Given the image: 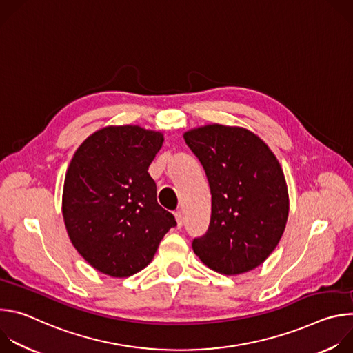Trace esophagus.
Wrapping results in <instances>:
<instances>
[{
  "instance_id": "obj_1",
  "label": "esophagus",
  "mask_w": 353,
  "mask_h": 353,
  "mask_svg": "<svg viewBox=\"0 0 353 353\" xmlns=\"http://www.w3.org/2000/svg\"><path fill=\"white\" fill-rule=\"evenodd\" d=\"M174 216H176V222H177V228H181L183 226V214H181V211H177L176 214H174Z\"/></svg>"
}]
</instances>
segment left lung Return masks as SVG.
<instances>
[{"mask_svg": "<svg viewBox=\"0 0 353 353\" xmlns=\"http://www.w3.org/2000/svg\"><path fill=\"white\" fill-rule=\"evenodd\" d=\"M211 188V221L192 240L211 270L237 275L265 261L279 243L289 214L283 172L271 149L240 127L205 125L184 134Z\"/></svg>", "mask_w": 353, "mask_h": 353, "instance_id": "left-lung-1", "label": "left lung"}]
</instances>
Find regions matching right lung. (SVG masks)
<instances>
[{
  "instance_id": "right-lung-1",
  "label": "right lung",
  "mask_w": 353,
  "mask_h": 353,
  "mask_svg": "<svg viewBox=\"0 0 353 353\" xmlns=\"http://www.w3.org/2000/svg\"><path fill=\"white\" fill-rule=\"evenodd\" d=\"M163 143L138 125L106 127L75 152L65 174L63 216L78 253L97 271L131 276L152 261L173 214L157 201L148 169Z\"/></svg>"
}]
</instances>
